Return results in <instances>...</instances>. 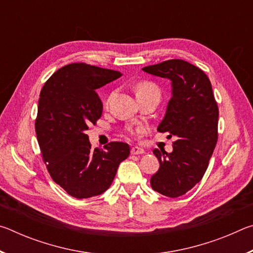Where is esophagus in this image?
I'll list each match as a JSON object with an SVG mask.
<instances>
[{
  "mask_svg": "<svg viewBox=\"0 0 253 253\" xmlns=\"http://www.w3.org/2000/svg\"><path fill=\"white\" fill-rule=\"evenodd\" d=\"M131 154L132 155H140V154H145L144 148H140V147H132L131 148Z\"/></svg>",
  "mask_w": 253,
  "mask_h": 253,
  "instance_id": "34e87169",
  "label": "esophagus"
}]
</instances>
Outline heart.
Segmentation results:
<instances>
[{
	"label": "heart",
	"mask_w": 253,
	"mask_h": 253,
	"mask_svg": "<svg viewBox=\"0 0 253 253\" xmlns=\"http://www.w3.org/2000/svg\"><path fill=\"white\" fill-rule=\"evenodd\" d=\"M148 92L158 93V89L156 85L151 83H143L140 84L136 89V95H142V93H148Z\"/></svg>",
	"instance_id": "obj_1"
}]
</instances>
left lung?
<instances>
[{
  "instance_id": "8db88e82",
  "label": "left lung",
  "mask_w": 253,
  "mask_h": 253,
  "mask_svg": "<svg viewBox=\"0 0 253 253\" xmlns=\"http://www.w3.org/2000/svg\"><path fill=\"white\" fill-rule=\"evenodd\" d=\"M149 75L166 78L172 98L157 130L169 132L176 140L173 152L155 148L160 169L151 178L154 191L178 198L202 179L217 142L219 108L208 76L200 68L172 59L143 68Z\"/></svg>"
}]
</instances>
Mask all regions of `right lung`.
<instances>
[{"label":"right lung","instance_id":"right-lung-1","mask_svg":"<svg viewBox=\"0 0 253 253\" xmlns=\"http://www.w3.org/2000/svg\"><path fill=\"white\" fill-rule=\"evenodd\" d=\"M119 77V71L71 63L54 72L41 90L36 131L42 157L53 181L74 198L104 193L129 156V145L122 142L92 149L85 134L102 114L96 90Z\"/></svg>","mask_w":253,"mask_h":253}]
</instances>
